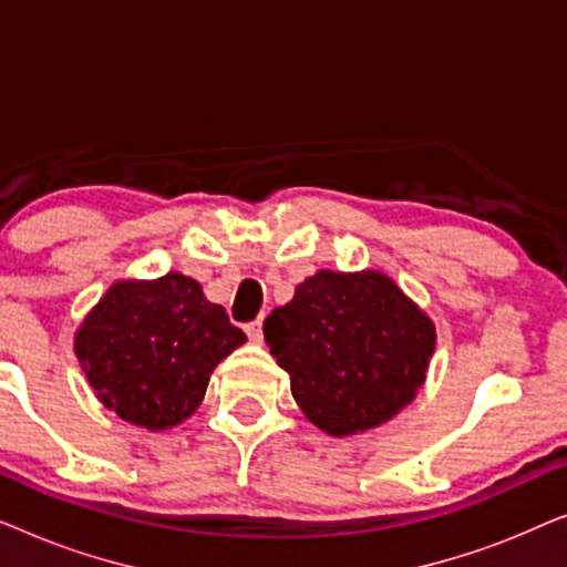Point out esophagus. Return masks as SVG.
I'll return each instance as SVG.
<instances>
[{
  "label": "esophagus",
  "instance_id": "obj_1",
  "mask_svg": "<svg viewBox=\"0 0 567 567\" xmlns=\"http://www.w3.org/2000/svg\"><path fill=\"white\" fill-rule=\"evenodd\" d=\"M245 332H247V338L252 340V343H260V340H262V322L260 320L247 322L245 324Z\"/></svg>",
  "mask_w": 567,
  "mask_h": 567
}]
</instances>
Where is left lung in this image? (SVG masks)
Here are the masks:
<instances>
[{"label": "left lung", "instance_id": "left-lung-1", "mask_svg": "<svg viewBox=\"0 0 567 567\" xmlns=\"http://www.w3.org/2000/svg\"><path fill=\"white\" fill-rule=\"evenodd\" d=\"M301 413L330 436L377 429L423 384L433 322L377 270H320L262 324Z\"/></svg>", "mask_w": 567, "mask_h": 567}]
</instances>
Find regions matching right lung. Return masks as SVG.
Wrapping results in <instances>:
<instances>
[{"label": "right lung", "instance_id": "add662e5", "mask_svg": "<svg viewBox=\"0 0 567 567\" xmlns=\"http://www.w3.org/2000/svg\"><path fill=\"white\" fill-rule=\"evenodd\" d=\"M245 340L198 281L167 274L115 284L82 322L74 351L105 408L162 431L198 408L216 363Z\"/></svg>", "mask_w": 567, "mask_h": 567}]
</instances>
